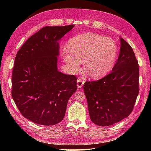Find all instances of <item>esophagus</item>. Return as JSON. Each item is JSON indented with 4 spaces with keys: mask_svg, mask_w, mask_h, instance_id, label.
Here are the masks:
<instances>
[{
    "mask_svg": "<svg viewBox=\"0 0 151 151\" xmlns=\"http://www.w3.org/2000/svg\"><path fill=\"white\" fill-rule=\"evenodd\" d=\"M76 82H77L78 88H81L83 86V85H84V81H82L81 79H78L77 81H76Z\"/></svg>",
    "mask_w": 151,
    "mask_h": 151,
    "instance_id": "34e87169",
    "label": "esophagus"
}]
</instances>
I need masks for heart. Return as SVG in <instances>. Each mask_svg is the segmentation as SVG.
<instances>
[{"label":"heart","instance_id":"heart-1","mask_svg":"<svg viewBox=\"0 0 151 151\" xmlns=\"http://www.w3.org/2000/svg\"><path fill=\"white\" fill-rule=\"evenodd\" d=\"M117 54L116 45L111 38L94 33L72 37L67 48L62 50L63 58L73 72H77L81 62H84L85 72L94 78H101L110 71Z\"/></svg>","mask_w":151,"mask_h":151}]
</instances>
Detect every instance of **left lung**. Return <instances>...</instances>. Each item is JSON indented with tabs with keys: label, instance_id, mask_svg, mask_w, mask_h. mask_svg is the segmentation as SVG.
I'll return each mask as SVG.
<instances>
[{
	"label": "left lung",
	"instance_id": "left-lung-1",
	"mask_svg": "<svg viewBox=\"0 0 151 151\" xmlns=\"http://www.w3.org/2000/svg\"><path fill=\"white\" fill-rule=\"evenodd\" d=\"M120 41V52L111 72L84 84L90 119L101 127L110 126L129 116L139 93L138 62L130 45L121 37Z\"/></svg>",
	"mask_w": 151,
	"mask_h": 151
}]
</instances>
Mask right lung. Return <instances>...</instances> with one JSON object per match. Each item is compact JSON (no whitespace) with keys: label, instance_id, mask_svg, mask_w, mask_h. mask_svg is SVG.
Returning a JSON list of instances; mask_svg holds the SVG:
<instances>
[{"label":"right lung","instance_id":"1","mask_svg":"<svg viewBox=\"0 0 151 151\" xmlns=\"http://www.w3.org/2000/svg\"><path fill=\"white\" fill-rule=\"evenodd\" d=\"M75 27H45L28 38L15 56L12 96L22 116L35 123L63 120L67 102L77 89L75 75L58 70V41Z\"/></svg>","mask_w":151,"mask_h":151}]
</instances>
